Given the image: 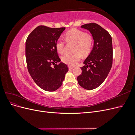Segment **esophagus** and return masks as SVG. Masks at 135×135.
I'll return each mask as SVG.
<instances>
[{
  "label": "esophagus",
  "mask_w": 135,
  "mask_h": 135,
  "mask_svg": "<svg viewBox=\"0 0 135 135\" xmlns=\"http://www.w3.org/2000/svg\"><path fill=\"white\" fill-rule=\"evenodd\" d=\"M74 68V66H70V65H69V70H71V69H73Z\"/></svg>",
  "instance_id": "esophagus-1"
}]
</instances>
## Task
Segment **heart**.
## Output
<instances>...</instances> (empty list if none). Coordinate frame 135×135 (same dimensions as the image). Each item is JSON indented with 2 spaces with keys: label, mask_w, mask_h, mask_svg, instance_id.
Here are the masks:
<instances>
[{
  "label": "heart",
  "mask_w": 135,
  "mask_h": 135,
  "mask_svg": "<svg viewBox=\"0 0 135 135\" xmlns=\"http://www.w3.org/2000/svg\"><path fill=\"white\" fill-rule=\"evenodd\" d=\"M65 39L68 43H75L74 54H66L62 56V61L65 64L74 65L80 60L81 55H87L91 52L93 46L92 36L85 34L83 31L73 28L65 34ZM65 43L62 39H59L56 43V50L60 54H63L65 51Z\"/></svg>",
  "instance_id": "b5f03b06"
}]
</instances>
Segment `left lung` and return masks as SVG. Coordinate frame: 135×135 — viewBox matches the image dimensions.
<instances>
[{"mask_svg":"<svg viewBox=\"0 0 135 135\" xmlns=\"http://www.w3.org/2000/svg\"><path fill=\"white\" fill-rule=\"evenodd\" d=\"M88 30L94 40L93 47L90 54L80 68L81 74L77 80L81 87L87 89H95L107 78L113 64V45L112 36L104 28L95 23L81 25Z\"/></svg>","mask_w":135,"mask_h":135,"instance_id":"obj_1","label":"left lung"}]
</instances>
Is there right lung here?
Returning a JSON list of instances; mask_svg holds the SVG:
<instances>
[{
  "label": "right lung",
  "mask_w": 135,
  "mask_h": 135,
  "mask_svg": "<svg viewBox=\"0 0 135 135\" xmlns=\"http://www.w3.org/2000/svg\"><path fill=\"white\" fill-rule=\"evenodd\" d=\"M65 29V27L39 26L26 39L25 54L28 71L35 83L44 91L52 92L59 88L68 71L66 64H57L61 60L56 43ZM52 64L54 67H51Z\"/></svg>",
  "instance_id": "1"
}]
</instances>
